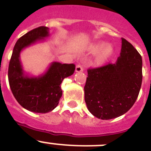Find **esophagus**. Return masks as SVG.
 I'll use <instances>...</instances> for the list:
<instances>
[{"label": "esophagus", "mask_w": 151, "mask_h": 151, "mask_svg": "<svg viewBox=\"0 0 151 151\" xmlns=\"http://www.w3.org/2000/svg\"><path fill=\"white\" fill-rule=\"evenodd\" d=\"M83 70H84V69H83V67L81 66V65H77L76 67V73L82 72Z\"/></svg>", "instance_id": "34e87169"}]
</instances>
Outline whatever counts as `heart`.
<instances>
[{
    "label": "heart",
    "mask_w": 151,
    "mask_h": 151,
    "mask_svg": "<svg viewBox=\"0 0 151 151\" xmlns=\"http://www.w3.org/2000/svg\"><path fill=\"white\" fill-rule=\"evenodd\" d=\"M93 53L98 52L96 58V61L98 64H103L111 57L113 53V48L111 45H106L104 42H99L91 47Z\"/></svg>",
    "instance_id": "b5f03b06"
}]
</instances>
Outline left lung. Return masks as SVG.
<instances>
[{
    "label": "left lung",
    "instance_id": "1",
    "mask_svg": "<svg viewBox=\"0 0 151 151\" xmlns=\"http://www.w3.org/2000/svg\"><path fill=\"white\" fill-rule=\"evenodd\" d=\"M116 63L88 70L85 100L90 112L102 120L127 112L139 96L142 81V59L133 45L122 38Z\"/></svg>",
    "mask_w": 151,
    "mask_h": 151
}]
</instances>
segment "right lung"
I'll list each match as a JSON object with an SVG mask.
<instances>
[{"instance_id":"right-lung-1","label":"right lung","mask_w":151,"mask_h":151,"mask_svg":"<svg viewBox=\"0 0 151 151\" xmlns=\"http://www.w3.org/2000/svg\"><path fill=\"white\" fill-rule=\"evenodd\" d=\"M49 28L45 26L33 29L18 40L12 51L8 69V79L12 94L23 108L35 113L52 111L58 105L62 96V81L74 73L73 63L52 62L47 71L39 76L24 73L20 61L24 48L44 41L49 36Z\"/></svg>"}]
</instances>
